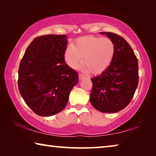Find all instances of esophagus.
<instances>
[{"label":"esophagus","mask_w":156,"mask_h":156,"mask_svg":"<svg viewBox=\"0 0 156 156\" xmlns=\"http://www.w3.org/2000/svg\"><path fill=\"white\" fill-rule=\"evenodd\" d=\"M84 78H85V76H84V75H83V74H80V75H79V80H83V79H84Z\"/></svg>","instance_id":"esophagus-1"}]
</instances>
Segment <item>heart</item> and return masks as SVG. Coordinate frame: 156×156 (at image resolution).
Wrapping results in <instances>:
<instances>
[{
  "mask_svg": "<svg viewBox=\"0 0 156 156\" xmlns=\"http://www.w3.org/2000/svg\"><path fill=\"white\" fill-rule=\"evenodd\" d=\"M114 54L115 45L110 38L87 36L78 38L74 46H68L64 58L71 68L76 69L82 62L83 57L84 69L97 75L110 66Z\"/></svg>",
  "mask_w": 156,
  "mask_h": 156,
  "instance_id": "1",
  "label": "heart"
}]
</instances>
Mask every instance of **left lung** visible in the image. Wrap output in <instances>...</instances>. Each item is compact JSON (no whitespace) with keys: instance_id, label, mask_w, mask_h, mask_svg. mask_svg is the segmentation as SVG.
<instances>
[{"instance_id":"left-lung-1","label":"left lung","mask_w":156,"mask_h":156,"mask_svg":"<svg viewBox=\"0 0 156 156\" xmlns=\"http://www.w3.org/2000/svg\"><path fill=\"white\" fill-rule=\"evenodd\" d=\"M106 34L115 45L113 59L101 75L92 78L90 100L102 113H116L131 101L139 83L138 59L129 43L119 35Z\"/></svg>"}]
</instances>
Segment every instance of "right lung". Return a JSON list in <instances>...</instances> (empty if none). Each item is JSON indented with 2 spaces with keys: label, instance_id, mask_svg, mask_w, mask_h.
Returning <instances> with one entry per match:
<instances>
[{
  "label": "right lung",
  "instance_id": "1",
  "mask_svg": "<svg viewBox=\"0 0 156 156\" xmlns=\"http://www.w3.org/2000/svg\"><path fill=\"white\" fill-rule=\"evenodd\" d=\"M66 35H43L29 44L20 62L18 87L23 99L36 114L50 116L66 106L78 82V72L64 60Z\"/></svg>",
  "mask_w": 156,
  "mask_h": 156
}]
</instances>
